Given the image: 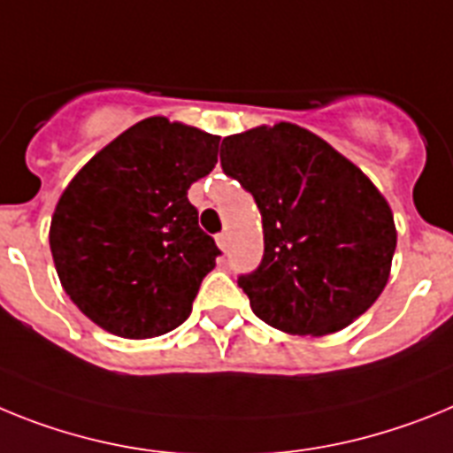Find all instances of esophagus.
Returning a JSON list of instances; mask_svg holds the SVG:
<instances>
[{"instance_id":"34e87169","label":"esophagus","mask_w":453,"mask_h":453,"mask_svg":"<svg viewBox=\"0 0 453 453\" xmlns=\"http://www.w3.org/2000/svg\"><path fill=\"white\" fill-rule=\"evenodd\" d=\"M216 243H219V249H221L223 253H227V246H230V237H227V232L216 234Z\"/></svg>"}]
</instances>
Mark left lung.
I'll return each instance as SVG.
<instances>
[{
	"label": "left lung",
	"instance_id": "left-lung-1",
	"mask_svg": "<svg viewBox=\"0 0 453 453\" xmlns=\"http://www.w3.org/2000/svg\"><path fill=\"white\" fill-rule=\"evenodd\" d=\"M221 166L262 214L265 257L239 275L259 319L319 337L372 308L390 278L396 227L353 161L310 129L278 123L226 136Z\"/></svg>",
	"mask_w": 453,
	"mask_h": 453
}]
</instances>
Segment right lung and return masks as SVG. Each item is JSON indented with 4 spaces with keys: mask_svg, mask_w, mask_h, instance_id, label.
I'll return each instance as SVG.
<instances>
[{
    "mask_svg": "<svg viewBox=\"0 0 453 453\" xmlns=\"http://www.w3.org/2000/svg\"><path fill=\"white\" fill-rule=\"evenodd\" d=\"M221 136L164 116L104 145L57 203L50 249L70 301L127 340L178 328L216 266L187 191L210 175Z\"/></svg>",
    "mask_w": 453,
    "mask_h": 453,
    "instance_id": "right-lung-1",
    "label": "right lung"
}]
</instances>
